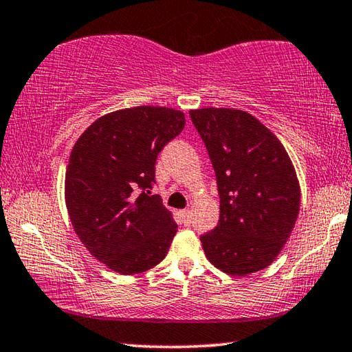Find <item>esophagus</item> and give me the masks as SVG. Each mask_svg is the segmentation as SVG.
<instances>
[{
	"instance_id": "1",
	"label": "esophagus",
	"mask_w": 352,
	"mask_h": 352,
	"mask_svg": "<svg viewBox=\"0 0 352 352\" xmlns=\"http://www.w3.org/2000/svg\"><path fill=\"white\" fill-rule=\"evenodd\" d=\"M180 217H182V219H183V223L186 224V226H190V224L192 223V213L190 212V210H182L180 212Z\"/></svg>"
}]
</instances>
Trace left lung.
Segmentation results:
<instances>
[{"mask_svg":"<svg viewBox=\"0 0 352 352\" xmlns=\"http://www.w3.org/2000/svg\"><path fill=\"white\" fill-rule=\"evenodd\" d=\"M217 174L219 221L201 243L207 259L234 276L269 267L291 237L300 185L283 144L237 109L190 110Z\"/></svg>","mask_w":352,"mask_h":352,"instance_id":"1","label":"left lung"}]
</instances>
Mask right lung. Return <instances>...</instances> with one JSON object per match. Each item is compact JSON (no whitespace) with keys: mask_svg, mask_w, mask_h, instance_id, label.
Here are the masks:
<instances>
[{"mask_svg":"<svg viewBox=\"0 0 352 352\" xmlns=\"http://www.w3.org/2000/svg\"><path fill=\"white\" fill-rule=\"evenodd\" d=\"M185 128L182 110L139 106L99 117L71 151L65 201L77 237L120 275L150 270L166 258L177 223L151 194L155 164Z\"/></svg>","mask_w":352,"mask_h":352,"instance_id":"add662e5","label":"right lung"}]
</instances>
